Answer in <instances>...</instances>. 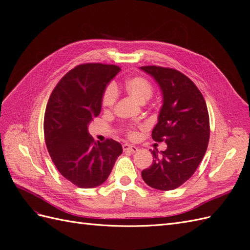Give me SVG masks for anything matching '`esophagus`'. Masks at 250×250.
<instances>
[{"mask_svg":"<svg viewBox=\"0 0 250 250\" xmlns=\"http://www.w3.org/2000/svg\"><path fill=\"white\" fill-rule=\"evenodd\" d=\"M123 150L127 151V152H131V153H135L139 150L135 146L132 145H128V144H124L123 145Z\"/></svg>","mask_w":250,"mask_h":250,"instance_id":"1","label":"esophagus"}]
</instances>
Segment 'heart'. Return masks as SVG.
I'll return each mask as SVG.
<instances>
[{"label": "heart", "instance_id": "1", "mask_svg": "<svg viewBox=\"0 0 250 250\" xmlns=\"http://www.w3.org/2000/svg\"><path fill=\"white\" fill-rule=\"evenodd\" d=\"M125 88L134 100L143 104L152 96L153 88L151 83L143 77H133L128 79L125 83ZM118 98V87L115 83H110L104 90L102 103L105 107H111Z\"/></svg>", "mask_w": 250, "mask_h": 250}]
</instances>
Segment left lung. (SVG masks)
I'll list each match as a JSON object with an SVG mask.
<instances>
[{
    "instance_id": "1",
    "label": "left lung",
    "mask_w": 250,
    "mask_h": 250,
    "mask_svg": "<svg viewBox=\"0 0 250 250\" xmlns=\"http://www.w3.org/2000/svg\"><path fill=\"white\" fill-rule=\"evenodd\" d=\"M140 69L161 88L163 105L152 130V139L167 149L151 151L153 163L142 171L145 183L161 191L180 187L198 168L209 140L207 103L200 90L186 75L168 67L148 65Z\"/></svg>"
}]
</instances>
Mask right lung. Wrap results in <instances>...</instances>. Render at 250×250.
Segmentation results:
<instances>
[{
	"label": "right lung",
	"instance_id": "add662e5",
	"mask_svg": "<svg viewBox=\"0 0 250 250\" xmlns=\"http://www.w3.org/2000/svg\"><path fill=\"white\" fill-rule=\"evenodd\" d=\"M119 72L112 64L77 65L57 83L47 104L43 132L50 156L60 174L82 188L102 185L123 152L117 141L96 142L88 133L104 90Z\"/></svg>",
	"mask_w": 250,
	"mask_h": 250
}]
</instances>
